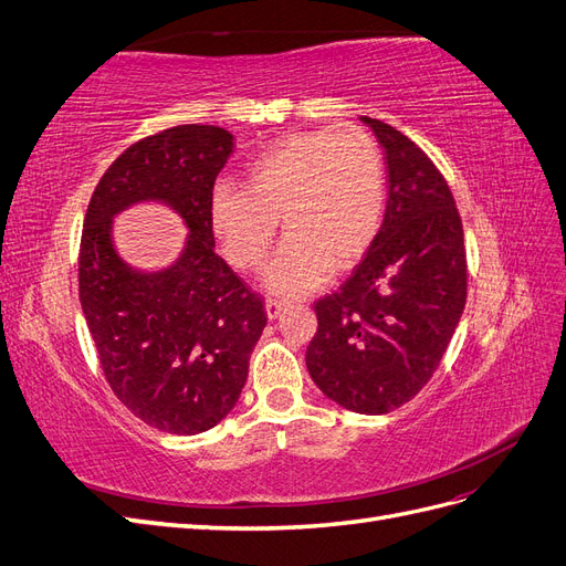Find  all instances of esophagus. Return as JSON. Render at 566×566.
<instances>
[{
  "label": "esophagus",
  "mask_w": 566,
  "mask_h": 566,
  "mask_svg": "<svg viewBox=\"0 0 566 566\" xmlns=\"http://www.w3.org/2000/svg\"><path fill=\"white\" fill-rule=\"evenodd\" d=\"M264 310H266V316L271 318V321H276L281 314H283V310H285V304L281 302V300H266L264 302Z\"/></svg>",
  "instance_id": "esophagus-1"
}]
</instances>
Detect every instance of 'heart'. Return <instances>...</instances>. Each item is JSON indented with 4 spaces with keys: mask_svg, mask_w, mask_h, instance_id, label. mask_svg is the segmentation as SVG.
<instances>
[{
    "mask_svg": "<svg viewBox=\"0 0 566 566\" xmlns=\"http://www.w3.org/2000/svg\"><path fill=\"white\" fill-rule=\"evenodd\" d=\"M385 186L382 150L364 127L293 132L248 163L245 188H214L208 221L238 271L262 266L283 221L287 241L264 283L300 297L361 264L382 227Z\"/></svg>",
    "mask_w": 566,
    "mask_h": 566,
    "instance_id": "obj_1",
    "label": "heart"
}]
</instances>
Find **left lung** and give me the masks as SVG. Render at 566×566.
<instances>
[{"instance_id": "obj_1", "label": "left lung", "mask_w": 566, "mask_h": 566, "mask_svg": "<svg viewBox=\"0 0 566 566\" xmlns=\"http://www.w3.org/2000/svg\"><path fill=\"white\" fill-rule=\"evenodd\" d=\"M385 148L389 198L378 238L337 293L314 302L306 368L325 397L380 416L430 382L468 300L451 188L406 134L361 117Z\"/></svg>"}]
</instances>
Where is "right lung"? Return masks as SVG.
<instances>
[{"label": "right lung", "mask_w": 566, "mask_h": 566, "mask_svg": "<svg viewBox=\"0 0 566 566\" xmlns=\"http://www.w3.org/2000/svg\"><path fill=\"white\" fill-rule=\"evenodd\" d=\"M233 136L179 125L132 144L98 179L84 214L80 302L98 364L136 418L169 434H200L235 406L266 312L262 297L214 252L208 202ZM163 199L192 229L182 260L136 274L118 260L109 219L127 203Z\"/></svg>", "instance_id": "right-lung-1"}]
</instances>
